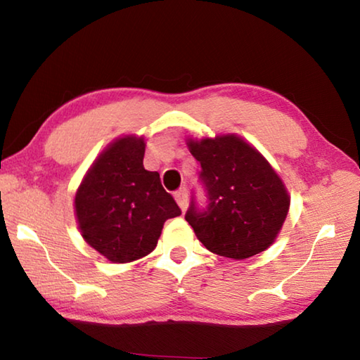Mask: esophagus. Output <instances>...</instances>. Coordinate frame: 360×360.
<instances>
[{"label": "esophagus", "mask_w": 360, "mask_h": 360, "mask_svg": "<svg viewBox=\"0 0 360 360\" xmlns=\"http://www.w3.org/2000/svg\"><path fill=\"white\" fill-rule=\"evenodd\" d=\"M187 188L186 187H182V188H179V191H176L174 192V200H176V203L179 205V208L184 211L186 208H187Z\"/></svg>", "instance_id": "34e87169"}]
</instances>
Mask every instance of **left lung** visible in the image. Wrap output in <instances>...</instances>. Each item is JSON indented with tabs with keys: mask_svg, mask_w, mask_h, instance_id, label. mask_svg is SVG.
I'll return each mask as SVG.
<instances>
[{
	"mask_svg": "<svg viewBox=\"0 0 360 360\" xmlns=\"http://www.w3.org/2000/svg\"><path fill=\"white\" fill-rule=\"evenodd\" d=\"M202 165L208 205L192 200L186 212L197 238L208 251L243 260L273 245L288 217L290 195L266 158L235 133L187 139Z\"/></svg>",
	"mask_w": 360,
	"mask_h": 360,
	"instance_id": "1",
	"label": "left lung"
}]
</instances>
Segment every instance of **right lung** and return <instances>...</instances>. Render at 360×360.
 Segmentation results:
<instances>
[{"label": "right lung", "instance_id": "obj_1", "mask_svg": "<svg viewBox=\"0 0 360 360\" xmlns=\"http://www.w3.org/2000/svg\"><path fill=\"white\" fill-rule=\"evenodd\" d=\"M143 136L114 139L95 158L75 197V214L87 245L112 264L150 254L167 219L181 214L160 174L144 169Z\"/></svg>", "mask_w": 360, "mask_h": 360}]
</instances>
